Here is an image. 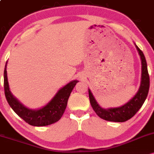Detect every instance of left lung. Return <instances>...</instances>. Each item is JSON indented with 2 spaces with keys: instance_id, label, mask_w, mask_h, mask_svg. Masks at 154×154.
<instances>
[{
  "instance_id": "8db88e82",
  "label": "left lung",
  "mask_w": 154,
  "mask_h": 154,
  "mask_svg": "<svg viewBox=\"0 0 154 154\" xmlns=\"http://www.w3.org/2000/svg\"><path fill=\"white\" fill-rule=\"evenodd\" d=\"M135 46L142 61V78H141V84L139 90L132 100L119 108L103 109L100 108V105L97 104L91 91L89 89V100L91 107L97 115L104 120L114 122H124L129 120L132 116H134L140 108L142 107L148 96L150 86V78L147 68L146 60L143 51L138 48L137 45H135Z\"/></svg>"
}]
</instances>
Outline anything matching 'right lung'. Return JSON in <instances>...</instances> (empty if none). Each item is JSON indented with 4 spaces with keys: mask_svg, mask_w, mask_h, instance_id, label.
<instances>
[{
    "mask_svg": "<svg viewBox=\"0 0 154 154\" xmlns=\"http://www.w3.org/2000/svg\"><path fill=\"white\" fill-rule=\"evenodd\" d=\"M6 62L4 72V92L6 100L14 111L26 123L35 127H42L54 124L58 122L63 116L66 108L68 100L70 93L77 84L78 81H72L64 87L60 89L56 95L46 106L37 110H32L26 108L20 102L14 98L9 91L7 72H6Z\"/></svg>",
    "mask_w": 154,
    "mask_h": 154,
    "instance_id": "1",
    "label": "right lung"
}]
</instances>
